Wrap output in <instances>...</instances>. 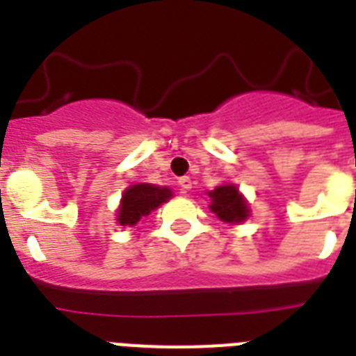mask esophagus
I'll use <instances>...</instances> for the list:
<instances>
[{"label":"esophagus","instance_id":"34e87169","mask_svg":"<svg viewBox=\"0 0 356 356\" xmlns=\"http://www.w3.org/2000/svg\"><path fill=\"white\" fill-rule=\"evenodd\" d=\"M179 186H181V190H183V192H186V190L192 188V179L181 177V179H179Z\"/></svg>","mask_w":356,"mask_h":356}]
</instances>
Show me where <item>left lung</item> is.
<instances>
[{"instance_id":"left-lung-1","label":"left lung","mask_w":356,"mask_h":356,"mask_svg":"<svg viewBox=\"0 0 356 356\" xmlns=\"http://www.w3.org/2000/svg\"><path fill=\"white\" fill-rule=\"evenodd\" d=\"M207 195L211 197V211L229 225H240L251 214L248 200L243 197L236 184H220L211 192H207Z\"/></svg>"}]
</instances>
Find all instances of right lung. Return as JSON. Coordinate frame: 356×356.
<instances>
[{"mask_svg":"<svg viewBox=\"0 0 356 356\" xmlns=\"http://www.w3.org/2000/svg\"><path fill=\"white\" fill-rule=\"evenodd\" d=\"M173 192L168 186H156L151 183L131 184L123 190L120 207L116 211V222L123 227H133L144 216L156 211L162 203L172 200Z\"/></svg>","mask_w":356,"mask_h":356,"instance_id":"right-lung-1","label":"right lung"}]
</instances>
